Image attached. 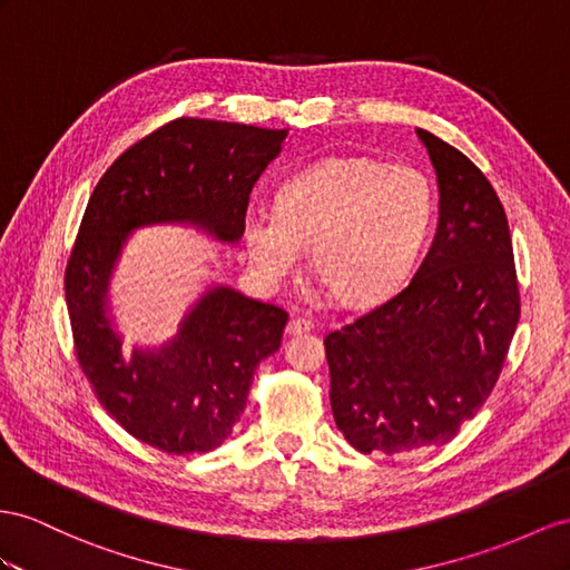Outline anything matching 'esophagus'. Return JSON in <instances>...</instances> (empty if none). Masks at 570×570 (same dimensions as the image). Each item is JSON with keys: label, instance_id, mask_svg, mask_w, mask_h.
Masks as SVG:
<instances>
[{"label": "esophagus", "instance_id": "34e87169", "mask_svg": "<svg viewBox=\"0 0 570 570\" xmlns=\"http://www.w3.org/2000/svg\"><path fill=\"white\" fill-rule=\"evenodd\" d=\"M313 327H315V323H313L311 317L296 315V317H291V320H288L286 332H288V334H305V332H311Z\"/></svg>", "mask_w": 570, "mask_h": 570}]
</instances>
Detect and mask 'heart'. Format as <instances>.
Listing matches in <instances>:
<instances>
[{
	"mask_svg": "<svg viewBox=\"0 0 570 570\" xmlns=\"http://www.w3.org/2000/svg\"><path fill=\"white\" fill-rule=\"evenodd\" d=\"M433 187L414 166L348 156L296 173L276 209H255L243 224L247 257L272 284L296 274L305 247L327 294L363 305L390 294L424 247L433 222Z\"/></svg>",
	"mask_w": 570,
	"mask_h": 570,
	"instance_id": "b5f03b06",
	"label": "heart"
}]
</instances>
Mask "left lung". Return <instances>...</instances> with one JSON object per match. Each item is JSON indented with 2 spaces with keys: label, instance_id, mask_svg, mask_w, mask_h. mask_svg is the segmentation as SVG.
I'll use <instances>...</instances> for the list:
<instances>
[{
  "label": "left lung",
  "instance_id": "1",
  "mask_svg": "<svg viewBox=\"0 0 570 570\" xmlns=\"http://www.w3.org/2000/svg\"><path fill=\"white\" fill-rule=\"evenodd\" d=\"M441 216L429 255L400 294L325 337L330 402L358 452L445 445L499 381L520 317L508 218L470 158L426 129Z\"/></svg>",
  "mask_w": 570,
  "mask_h": 570
}]
</instances>
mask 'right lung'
Masks as SVG:
<instances>
[{"label": "right lung", "instance_id": "right-lung-1", "mask_svg": "<svg viewBox=\"0 0 570 570\" xmlns=\"http://www.w3.org/2000/svg\"><path fill=\"white\" fill-rule=\"evenodd\" d=\"M286 129L178 118L115 158L86 204L65 269L75 352L98 402L137 441L168 455L209 452L240 419L253 373L282 346L288 313L214 286L158 352L125 358L106 315L108 282L129 230L195 224L243 236L253 185Z\"/></svg>", "mask_w": 570, "mask_h": 570}]
</instances>
